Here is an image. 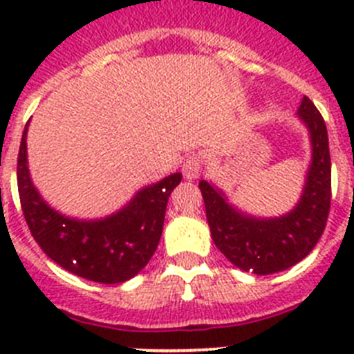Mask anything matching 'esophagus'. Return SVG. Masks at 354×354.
<instances>
[{
    "label": "esophagus",
    "instance_id": "1",
    "mask_svg": "<svg viewBox=\"0 0 354 354\" xmlns=\"http://www.w3.org/2000/svg\"><path fill=\"white\" fill-rule=\"evenodd\" d=\"M202 171V158L196 154L189 156L183 165V174L186 179H196Z\"/></svg>",
    "mask_w": 354,
    "mask_h": 354
}]
</instances>
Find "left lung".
Listing matches in <instances>:
<instances>
[{
	"mask_svg": "<svg viewBox=\"0 0 354 354\" xmlns=\"http://www.w3.org/2000/svg\"><path fill=\"white\" fill-rule=\"evenodd\" d=\"M298 117L310 133L312 162L301 198L280 218H255L228 204L227 196L207 180H200L211 236L216 248L239 270L271 274L298 264L324 232L331 204V161L323 117L303 97Z\"/></svg>",
	"mask_w": 354,
	"mask_h": 354,
	"instance_id": "8db88e82",
	"label": "left lung"
}]
</instances>
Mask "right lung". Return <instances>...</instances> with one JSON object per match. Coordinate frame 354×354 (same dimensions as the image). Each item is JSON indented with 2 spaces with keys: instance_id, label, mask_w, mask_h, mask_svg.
I'll list each match as a JSON object with an SVG mask.
<instances>
[{
  "instance_id": "add662e5",
  "label": "right lung",
  "mask_w": 354,
  "mask_h": 354,
  "mask_svg": "<svg viewBox=\"0 0 354 354\" xmlns=\"http://www.w3.org/2000/svg\"><path fill=\"white\" fill-rule=\"evenodd\" d=\"M28 124L17 158V187L24 220L42 252L64 270L99 283H122L149 264L159 245L168 196L183 175L143 187L126 207L101 220H74L44 202L30 179Z\"/></svg>"
}]
</instances>
